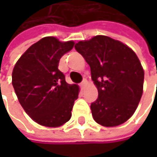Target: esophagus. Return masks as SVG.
Listing matches in <instances>:
<instances>
[{"instance_id":"1","label":"esophagus","mask_w":157,"mask_h":157,"mask_svg":"<svg viewBox=\"0 0 157 157\" xmlns=\"http://www.w3.org/2000/svg\"><path fill=\"white\" fill-rule=\"evenodd\" d=\"M86 85H87V80H86V79H83V80H82V82L80 83V86H81L82 88H84Z\"/></svg>"}]
</instances>
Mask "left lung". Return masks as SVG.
Here are the masks:
<instances>
[{"label": "left lung", "mask_w": 157, "mask_h": 157, "mask_svg": "<svg viewBox=\"0 0 157 157\" xmlns=\"http://www.w3.org/2000/svg\"><path fill=\"white\" fill-rule=\"evenodd\" d=\"M75 48L89 64L98 90V98L91 104L94 121L107 127L126 122L143 94L144 73L135 52L105 35L80 41Z\"/></svg>", "instance_id": "8db88e82"}]
</instances>
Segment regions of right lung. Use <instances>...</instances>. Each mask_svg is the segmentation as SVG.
Wrapping results in <instances>:
<instances>
[{
	"label": "right lung",
	"instance_id": "obj_1",
	"mask_svg": "<svg viewBox=\"0 0 157 157\" xmlns=\"http://www.w3.org/2000/svg\"><path fill=\"white\" fill-rule=\"evenodd\" d=\"M74 45L73 41L44 37L29 48L13 68V86L18 100L26 113L41 125L61 126L72 116L79 87L65 82L58 65L61 57Z\"/></svg>",
	"mask_w": 157,
	"mask_h": 157
}]
</instances>
